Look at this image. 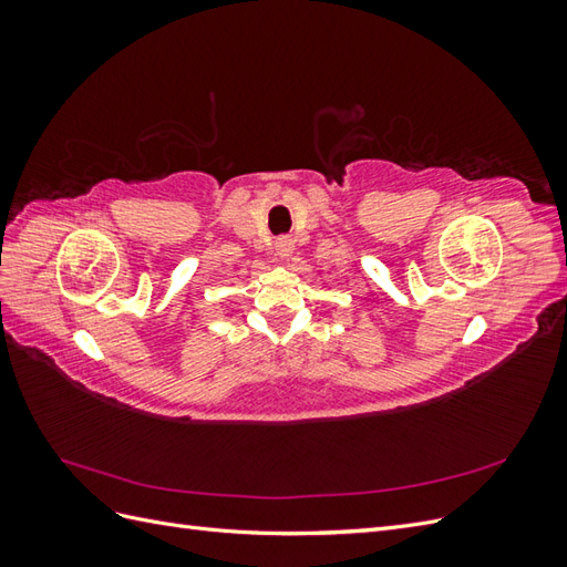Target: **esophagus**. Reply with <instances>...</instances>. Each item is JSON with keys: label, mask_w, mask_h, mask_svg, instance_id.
<instances>
[{"label": "esophagus", "mask_w": 567, "mask_h": 567, "mask_svg": "<svg viewBox=\"0 0 567 567\" xmlns=\"http://www.w3.org/2000/svg\"><path fill=\"white\" fill-rule=\"evenodd\" d=\"M296 250V244H293V238H288V236H284V238H279L277 241V252L281 255V257H288L290 252Z\"/></svg>", "instance_id": "34e87169"}]
</instances>
